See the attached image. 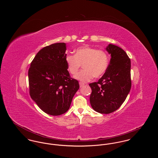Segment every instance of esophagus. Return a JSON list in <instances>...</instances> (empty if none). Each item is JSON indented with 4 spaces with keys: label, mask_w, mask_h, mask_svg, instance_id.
<instances>
[{
    "label": "esophagus",
    "mask_w": 158,
    "mask_h": 158,
    "mask_svg": "<svg viewBox=\"0 0 158 158\" xmlns=\"http://www.w3.org/2000/svg\"><path fill=\"white\" fill-rule=\"evenodd\" d=\"M79 85H80V87H81V88H82V87H83V86L85 85V83H84L80 82H79Z\"/></svg>",
    "instance_id": "34e87169"
}]
</instances>
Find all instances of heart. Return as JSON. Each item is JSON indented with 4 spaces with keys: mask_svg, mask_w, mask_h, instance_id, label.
I'll return each mask as SVG.
<instances>
[{
    "mask_svg": "<svg viewBox=\"0 0 158 158\" xmlns=\"http://www.w3.org/2000/svg\"><path fill=\"white\" fill-rule=\"evenodd\" d=\"M68 70L74 75L82 64L84 69L75 76L76 79L82 82H88L94 77H99L106 71L110 57L105 51L97 50L88 45L77 48L75 54H68L65 57Z\"/></svg>",
    "mask_w": 158,
    "mask_h": 158,
    "instance_id": "obj_1",
    "label": "heart"
}]
</instances>
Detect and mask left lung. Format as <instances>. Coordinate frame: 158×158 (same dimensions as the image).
<instances>
[{"instance_id":"left-lung-1","label":"left lung","mask_w":158,"mask_h":158,"mask_svg":"<svg viewBox=\"0 0 158 158\" xmlns=\"http://www.w3.org/2000/svg\"><path fill=\"white\" fill-rule=\"evenodd\" d=\"M111 58L108 69L97 82L89 84L92 108L101 114L118 110L127 97L131 86V61L121 48L109 44L106 48Z\"/></svg>"}]
</instances>
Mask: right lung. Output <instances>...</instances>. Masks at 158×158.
Returning <instances> with one entry per match:
<instances>
[{
  "instance_id": "add662e5",
  "label": "right lung",
  "mask_w": 158,
  "mask_h": 158,
  "mask_svg": "<svg viewBox=\"0 0 158 158\" xmlns=\"http://www.w3.org/2000/svg\"><path fill=\"white\" fill-rule=\"evenodd\" d=\"M66 50L64 43L46 46L38 52L28 70L31 97L51 115L66 113L79 88L78 81L68 72Z\"/></svg>"
}]
</instances>
